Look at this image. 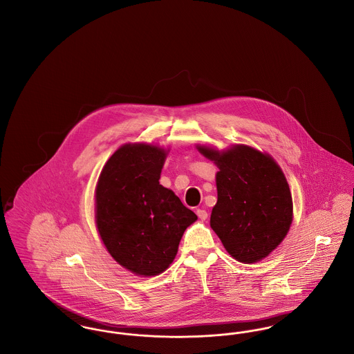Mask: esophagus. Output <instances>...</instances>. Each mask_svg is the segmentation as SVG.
<instances>
[{
  "instance_id": "esophagus-1",
  "label": "esophagus",
  "mask_w": 354,
  "mask_h": 354,
  "mask_svg": "<svg viewBox=\"0 0 354 354\" xmlns=\"http://www.w3.org/2000/svg\"><path fill=\"white\" fill-rule=\"evenodd\" d=\"M196 215L199 216V219L205 220L208 218V214H207V211L205 209H202V208H199V209H196Z\"/></svg>"
}]
</instances>
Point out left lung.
Listing matches in <instances>:
<instances>
[{
	"label": "left lung",
	"mask_w": 354,
	"mask_h": 354,
	"mask_svg": "<svg viewBox=\"0 0 354 354\" xmlns=\"http://www.w3.org/2000/svg\"><path fill=\"white\" fill-rule=\"evenodd\" d=\"M196 149L219 169L211 228L237 261H261L281 244L293 221L283 169L268 152L247 145L219 150L198 143Z\"/></svg>",
	"instance_id": "8db88e82"
}]
</instances>
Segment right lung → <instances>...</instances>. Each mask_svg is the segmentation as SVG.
Wrapping results in <instances>:
<instances>
[{
	"mask_svg": "<svg viewBox=\"0 0 354 354\" xmlns=\"http://www.w3.org/2000/svg\"><path fill=\"white\" fill-rule=\"evenodd\" d=\"M169 152L153 143H126L107 159L95 185L103 245L120 267L142 277L169 268L187 227L198 220L159 183Z\"/></svg>",
	"mask_w": 354,
	"mask_h": 354,
	"instance_id": "1",
	"label": "right lung"
}]
</instances>
